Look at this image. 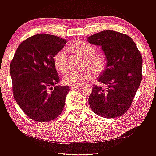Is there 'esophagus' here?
Returning <instances> with one entry per match:
<instances>
[{"mask_svg":"<svg viewBox=\"0 0 156 156\" xmlns=\"http://www.w3.org/2000/svg\"><path fill=\"white\" fill-rule=\"evenodd\" d=\"M80 87V85H75V86H70V89H78Z\"/></svg>","mask_w":156,"mask_h":156,"instance_id":"34e87169","label":"esophagus"}]
</instances>
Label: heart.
Returning a JSON list of instances; mask_svg holds the SVG:
<instances>
[{
  "mask_svg": "<svg viewBox=\"0 0 156 156\" xmlns=\"http://www.w3.org/2000/svg\"><path fill=\"white\" fill-rule=\"evenodd\" d=\"M67 52L72 56L83 58L81 70H72L65 73L69 67V57L65 51H60L55 55L54 65L59 73H65L62 76V82L67 85L83 84L93 76V71L100 73L105 67V61L102 55L97 53L96 48L85 41H78L67 48Z\"/></svg>",
  "mask_w": 156,
  "mask_h": 156,
  "instance_id": "heart-1",
  "label": "heart"
}]
</instances>
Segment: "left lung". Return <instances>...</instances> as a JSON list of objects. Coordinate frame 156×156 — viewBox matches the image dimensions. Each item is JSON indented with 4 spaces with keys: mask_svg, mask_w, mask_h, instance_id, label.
Wrapping results in <instances>:
<instances>
[{
    "mask_svg": "<svg viewBox=\"0 0 156 156\" xmlns=\"http://www.w3.org/2000/svg\"><path fill=\"white\" fill-rule=\"evenodd\" d=\"M89 43L101 46L107 61L98 78L106 87L94 85L89 97L92 110L105 118L123 115L132 104L142 75V57L129 36L105 30L87 38Z\"/></svg>",
    "mask_w": 156,
    "mask_h": 156,
    "instance_id": "8db88e82",
    "label": "left lung"
}]
</instances>
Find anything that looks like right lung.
Returning <instances> with one entry per match:
<instances>
[{
    "label": "right lung",
    "instance_id": "obj_1",
    "mask_svg": "<svg viewBox=\"0 0 156 156\" xmlns=\"http://www.w3.org/2000/svg\"><path fill=\"white\" fill-rule=\"evenodd\" d=\"M66 43L48 34L32 36L20 44L11 62L14 98L33 120L49 122L63 111L69 87L57 85L60 80L53 59Z\"/></svg>",
    "mask_w": 156,
    "mask_h": 156
}]
</instances>
